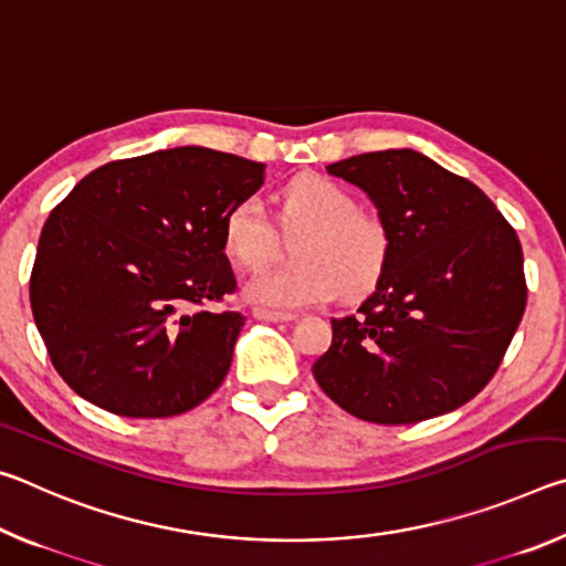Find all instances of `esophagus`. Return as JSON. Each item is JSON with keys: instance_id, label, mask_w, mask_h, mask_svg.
<instances>
[{"instance_id": "esophagus-1", "label": "esophagus", "mask_w": 566, "mask_h": 566, "mask_svg": "<svg viewBox=\"0 0 566 566\" xmlns=\"http://www.w3.org/2000/svg\"><path fill=\"white\" fill-rule=\"evenodd\" d=\"M254 317L256 319H264V322H292L294 314H290V312H274V310H264V306H256Z\"/></svg>"}]
</instances>
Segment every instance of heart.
Wrapping results in <instances>:
<instances>
[{"label":"heart","mask_w":566,"mask_h":566,"mask_svg":"<svg viewBox=\"0 0 566 566\" xmlns=\"http://www.w3.org/2000/svg\"><path fill=\"white\" fill-rule=\"evenodd\" d=\"M284 227L304 229L290 270H266L244 284V296L266 310H302L339 294L357 300L375 290L389 262V229L359 212L357 199L334 179L302 175L282 189ZM224 249L237 264L256 270L272 256L274 229L262 202L247 197L224 217Z\"/></svg>","instance_id":"1"}]
</instances>
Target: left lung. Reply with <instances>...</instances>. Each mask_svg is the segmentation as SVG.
Listing matches in <instances>:
<instances>
[{"instance_id":"1","label":"left lung","mask_w":566,"mask_h":566,"mask_svg":"<svg viewBox=\"0 0 566 566\" xmlns=\"http://www.w3.org/2000/svg\"><path fill=\"white\" fill-rule=\"evenodd\" d=\"M367 191L389 262L357 314L332 319L314 379L375 424H415L467 405L500 369L526 306L520 237L490 197L415 149L327 167Z\"/></svg>"}]
</instances>
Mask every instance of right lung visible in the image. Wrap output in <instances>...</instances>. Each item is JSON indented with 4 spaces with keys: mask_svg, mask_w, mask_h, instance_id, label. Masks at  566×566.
Returning <instances> with one entry per match:
<instances>
[{
    "mask_svg": "<svg viewBox=\"0 0 566 566\" xmlns=\"http://www.w3.org/2000/svg\"><path fill=\"white\" fill-rule=\"evenodd\" d=\"M264 165L207 147L90 171L44 222L32 314L54 369L119 417H175L222 385L244 317L209 312L237 290L224 217Z\"/></svg>",
    "mask_w": 566,
    "mask_h": 566,
    "instance_id": "1",
    "label": "right lung"
}]
</instances>
